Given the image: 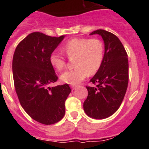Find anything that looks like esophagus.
<instances>
[{
    "mask_svg": "<svg viewBox=\"0 0 149 149\" xmlns=\"http://www.w3.org/2000/svg\"><path fill=\"white\" fill-rule=\"evenodd\" d=\"M71 87H72V90H74V89H76V87H77V86H75V85H72V86H71Z\"/></svg>",
    "mask_w": 149,
    "mask_h": 149,
    "instance_id": "34e87169",
    "label": "esophagus"
}]
</instances>
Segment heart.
Wrapping results in <instances>:
<instances>
[{
    "instance_id": "heart-1",
    "label": "heart",
    "mask_w": 149,
    "mask_h": 149,
    "mask_svg": "<svg viewBox=\"0 0 149 149\" xmlns=\"http://www.w3.org/2000/svg\"><path fill=\"white\" fill-rule=\"evenodd\" d=\"M68 57H74V63L77 66L72 70L66 71L60 75V80L65 84L76 85L89 74H95L101 67L104 60V48L98 39L74 38L69 40L62 48ZM50 63L57 71L65 66V57L57 51L50 55Z\"/></svg>"
}]
</instances>
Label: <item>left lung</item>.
Wrapping results in <instances>:
<instances>
[{
    "label": "left lung",
    "mask_w": 149,
    "mask_h": 149,
    "mask_svg": "<svg viewBox=\"0 0 149 149\" xmlns=\"http://www.w3.org/2000/svg\"><path fill=\"white\" fill-rule=\"evenodd\" d=\"M104 43L101 67L90 80L95 87L86 86L87 98L84 103L86 115L95 119L110 116L119 108L128 84V59L123 45L116 36L104 30H95Z\"/></svg>",
    "instance_id": "1"
}]
</instances>
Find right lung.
<instances>
[{
    "mask_svg": "<svg viewBox=\"0 0 149 149\" xmlns=\"http://www.w3.org/2000/svg\"><path fill=\"white\" fill-rule=\"evenodd\" d=\"M64 37L33 32L18 45L13 55V80L18 100L33 119L44 125L63 119L65 101L72 91L68 84L48 86L58 79L50 55Z\"/></svg>",
    "mask_w": 149,
    "mask_h": 149,
    "instance_id": "add662e5",
    "label": "right lung"
}]
</instances>
